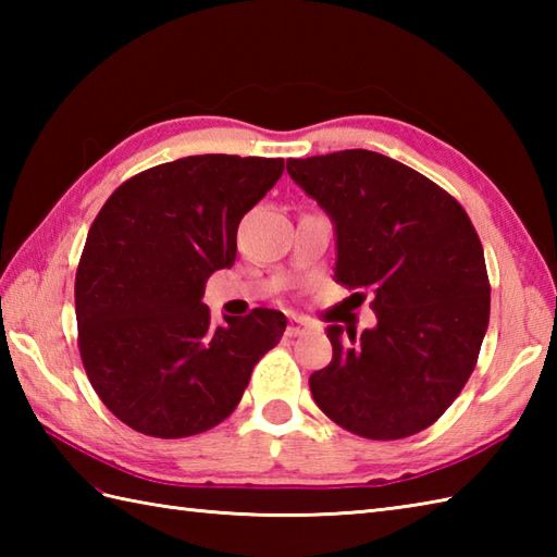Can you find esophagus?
I'll list each match as a JSON object with an SVG mask.
<instances>
[{"instance_id": "1", "label": "esophagus", "mask_w": 557, "mask_h": 557, "mask_svg": "<svg viewBox=\"0 0 557 557\" xmlns=\"http://www.w3.org/2000/svg\"><path fill=\"white\" fill-rule=\"evenodd\" d=\"M306 330H309V323H306L304 318L294 315L292 321H289V325H287V337H299V335L306 333Z\"/></svg>"}]
</instances>
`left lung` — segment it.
Listing matches in <instances>:
<instances>
[{"instance_id": "left-lung-1", "label": "left lung", "mask_w": 557, "mask_h": 557, "mask_svg": "<svg viewBox=\"0 0 557 557\" xmlns=\"http://www.w3.org/2000/svg\"><path fill=\"white\" fill-rule=\"evenodd\" d=\"M287 172L335 224V280L371 292L377 318L359 337L347 327L349 342L327 325L333 361L309 377L315 405L371 441L429 429L469 381L488 327L474 224L441 186L373 150L287 160Z\"/></svg>"}]
</instances>
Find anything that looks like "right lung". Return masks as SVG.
Returning <instances> with one entry per match:
<instances>
[{
	"label": "right lung",
	"mask_w": 557,
	"mask_h": 557,
	"mask_svg": "<svg viewBox=\"0 0 557 557\" xmlns=\"http://www.w3.org/2000/svg\"><path fill=\"white\" fill-rule=\"evenodd\" d=\"M285 172L282 158L191 156L126 180L92 220L76 270L78 351L102 405L128 429L188 437L239 405L285 313L210 325L200 301L232 268L239 222Z\"/></svg>",
	"instance_id": "right-lung-1"
}]
</instances>
